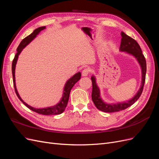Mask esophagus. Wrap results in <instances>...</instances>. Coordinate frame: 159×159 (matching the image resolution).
<instances>
[{
	"instance_id": "obj_1",
	"label": "esophagus",
	"mask_w": 159,
	"mask_h": 159,
	"mask_svg": "<svg viewBox=\"0 0 159 159\" xmlns=\"http://www.w3.org/2000/svg\"><path fill=\"white\" fill-rule=\"evenodd\" d=\"M90 69L89 68H85L82 71V75L83 76H87L89 73H90Z\"/></svg>"
}]
</instances>
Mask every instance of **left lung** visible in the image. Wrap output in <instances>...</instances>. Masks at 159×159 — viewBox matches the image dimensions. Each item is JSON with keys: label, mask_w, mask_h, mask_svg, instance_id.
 I'll return each mask as SVG.
<instances>
[{"label": "left lung", "mask_w": 159, "mask_h": 159, "mask_svg": "<svg viewBox=\"0 0 159 159\" xmlns=\"http://www.w3.org/2000/svg\"><path fill=\"white\" fill-rule=\"evenodd\" d=\"M121 42L120 46V50L123 52H127L129 54L133 55L137 59L139 64L141 65L142 69V83L141 88L138 91L137 95L131 100L128 101L125 103H121L118 104H107L104 103L100 98V93L98 87L96 85L95 79L93 76L91 77L92 81V93H91V99L93 102L95 107L99 110L106 113H113L117 112L119 111H122L128 108L129 107L135 103V102L140 98L143 92L144 84L145 82L146 71H147V64L145 57L142 53V50L140 46L139 45L137 42L134 40L131 37L129 36L123 32H121Z\"/></svg>", "instance_id": "left-lung-1"}]
</instances>
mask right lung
<instances>
[{
  "label": "right lung",
  "mask_w": 159,
  "mask_h": 159,
  "mask_svg": "<svg viewBox=\"0 0 159 159\" xmlns=\"http://www.w3.org/2000/svg\"><path fill=\"white\" fill-rule=\"evenodd\" d=\"M45 28H46L45 26H42V27H39V28H36V30H34V32L25 38H24V39L22 40V42H20V44H19V46H18L17 49H16L17 53L16 54L15 56H14V58L12 61V77H13L14 87V90H15V92L16 93V95L18 98V99H20L28 109H30V110L33 111H34L37 113L42 114V115H59L64 111L65 108L66 107L67 104H68V100H69L70 91H71V88L74 87L75 84L78 82V81L81 78L80 72H78V74H75L73 77H71V78L69 80H68V81H67L66 85H65L64 94H63V96H62V98L60 102V103L58 104H57L56 105H54V106H52L50 107L43 108V109H36V108H34V107L29 106V105L26 104L25 102H24V101L20 98V95H19V94L18 93V91L16 88V85H15V75H14V71H15V66H16V61L18 60V55L20 54V53L21 52V51L24 48L29 44V43L34 39V38L39 33L41 30H44Z\"/></svg>",
  "instance_id": "add662e5"
}]
</instances>
